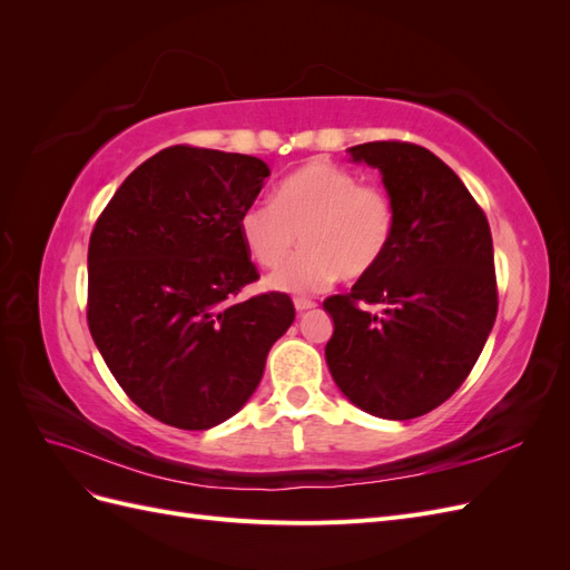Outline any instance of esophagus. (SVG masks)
I'll return each mask as SVG.
<instances>
[{
  "mask_svg": "<svg viewBox=\"0 0 570 570\" xmlns=\"http://www.w3.org/2000/svg\"><path fill=\"white\" fill-rule=\"evenodd\" d=\"M316 306V302H312V299H295V308H297V312L302 314V312H308V308H314Z\"/></svg>",
  "mask_w": 570,
  "mask_h": 570,
  "instance_id": "1",
  "label": "esophagus"
}]
</instances>
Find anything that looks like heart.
Here are the masks:
<instances>
[{"mask_svg":"<svg viewBox=\"0 0 570 570\" xmlns=\"http://www.w3.org/2000/svg\"><path fill=\"white\" fill-rule=\"evenodd\" d=\"M239 239L258 266L278 268L302 235V252L268 278V287L308 295L337 281L368 275L394 235V206L385 189L361 185L333 161H308L285 176L273 202L256 199L237 220Z\"/></svg>","mask_w":570,"mask_h":570,"instance_id":"obj_1","label":"heart"}]
</instances>
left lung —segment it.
<instances>
[{
	"instance_id": "8db88e82",
	"label": "left lung",
	"mask_w": 570,
	"mask_h": 570,
	"mask_svg": "<svg viewBox=\"0 0 570 570\" xmlns=\"http://www.w3.org/2000/svg\"><path fill=\"white\" fill-rule=\"evenodd\" d=\"M381 170L394 206L392 243L350 295L323 302L333 318L325 361L361 411L409 421L461 387L497 318L494 252L488 218L454 170L411 142L350 147ZM358 301L381 303V317Z\"/></svg>"
}]
</instances>
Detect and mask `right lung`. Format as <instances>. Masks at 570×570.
<instances>
[{
    "label": "right lung",
    "mask_w": 570,
    "mask_h": 570,
    "mask_svg": "<svg viewBox=\"0 0 570 570\" xmlns=\"http://www.w3.org/2000/svg\"><path fill=\"white\" fill-rule=\"evenodd\" d=\"M268 176L247 154L176 145L137 166L95 223L92 340L116 383L166 425L235 416L295 321L283 292L235 302L258 281L237 220Z\"/></svg>",
    "instance_id": "obj_1"
}]
</instances>
